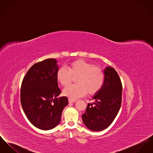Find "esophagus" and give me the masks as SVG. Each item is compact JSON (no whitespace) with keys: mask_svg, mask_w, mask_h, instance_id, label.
Listing matches in <instances>:
<instances>
[{"mask_svg":"<svg viewBox=\"0 0 153 153\" xmlns=\"http://www.w3.org/2000/svg\"><path fill=\"white\" fill-rule=\"evenodd\" d=\"M76 101L74 100H71V99L69 98V103H73V102H75Z\"/></svg>","mask_w":153,"mask_h":153,"instance_id":"esophagus-1","label":"esophagus"}]
</instances>
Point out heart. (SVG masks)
Segmentation results:
<instances>
[{
	"label": "heart",
	"mask_w": 153,
	"mask_h": 153,
	"mask_svg": "<svg viewBox=\"0 0 153 153\" xmlns=\"http://www.w3.org/2000/svg\"><path fill=\"white\" fill-rule=\"evenodd\" d=\"M67 69L60 68L56 73V79L63 86L68 85L72 78H76L77 85H69L65 87L63 94L71 100H76L87 93L89 95L97 93L102 87L104 74L102 69L92 64L78 59L72 62Z\"/></svg>",
	"instance_id": "b5f03b06"
}]
</instances>
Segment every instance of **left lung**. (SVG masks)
<instances>
[{"label":"left lung","mask_w":153,"mask_h":153,"mask_svg":"<svg viewBox=\"0 0 153 153\" xmlns=\"http://www.w3.org/2000/svg\"><path fill=\"white\" fill-rule=\"evenodd\" d=\"M104 73L102 87L93 97L94 102L88 104L82 115L83 123L92 131L107 128L117 117L122 103V85L117 71L108 66Z\"/></svg>","instance_id":"obj_1"}]
</instances>
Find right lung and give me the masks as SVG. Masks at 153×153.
<instances>
[{"mask_svg":"<svg viewBox=\"0 0 153 153\" xmlns=\"http://www.w3.org/2000/svg\"><path fill=\"white\" fill-rule=\"evenodd\" d=\"M57 60L47 59L33 65L24 77L21 104L30 122L36 128L50 130L60 122L63 109L68 104L66 97L58 98Z\"/></svg>","mask_w":153,"mask_h":153,"instance_id":"obj_1","label":"right lung"}]
</instances>
